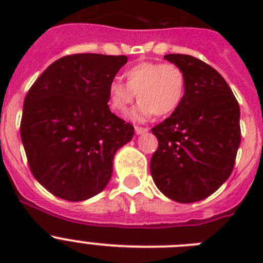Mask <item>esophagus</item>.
Segmentation results:
<instances>
[{
	"mask_svg": "<svg viewBox=\"0 0 263 263\" xmlns=\"http://www.w3.org/2000/svg\"><path fill=\"white\" fill-rule=\"evenodd\" d=\"M134 132H136L137 136H139V134H143L147 132V129L146 127H139V126H136V129H134Z\"/></svg>",
	"mask_w": 263,
	"mask_h": 263,
	"instance_id": "esophagus-1",
	"label": "esophagus"
}]
</instances>
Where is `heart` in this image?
Wrapping results in <instances>:
<instances>
[{"instance_id":"obj_1","label":"heart","mask_w":263,"mask_h":263,"mask_svg":"<svg viewBox=\"0 0 263 263\" xmlns=\"http://www.w3.org/2000/svg\"><path fill=\"white\" fill-rule=\"evenodd\" d=\"M126 84L111 80L108 85V104L111 111L125 113L134 99L138 105L129 113L132 121L142 122L153 115H171L179 108L185 92V76L173 63L143 62L124 72Z\"/></svg>"}]
</instances>
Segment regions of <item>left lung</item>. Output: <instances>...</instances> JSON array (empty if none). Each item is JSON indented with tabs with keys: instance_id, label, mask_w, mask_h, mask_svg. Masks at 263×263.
<instances>
[{
	"instance_id": "obj_1",
	"label": "left lung",
	"mask_w": 263,
	"mask_h": 263,
	"mask_svg": "<svg viewBox=\"0 0 263 263\" xmlns=\"http://www.w3.org/2000/svg\"><path fill=\"white\" fill-rule=\"evenodd\" d=\"M164 59L184 72L185 92L179 108L153 127L159 145L150 173L164 196L195 203L231 176L241 142L240 106L224 78L206 63L180 53Z\"/></svg>"
}]
</instances>
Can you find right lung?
Segmentation results:
<instances>
[{"label":"right lung","instance_id":"add662e5","mask_svg":"<svg viewBox=\"0 0 263 263\" xmlns=\"http://www.w3.org/2000/svg\"><path fill=\"white\" fill-rule=\"evenodd\" d=\"M127 57L76 53L53 62L23 103L21 139L34 178L55 196L83 201L103 191L134 127L108 106V85Z\"/></svg>","mask_w":263,"mask_h":263}]
</instances>
